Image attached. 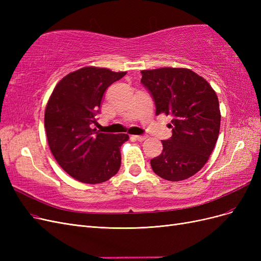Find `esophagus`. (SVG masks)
I'll return each instance as SVG.
<instances>
[{
  "label": "esophagus",
  "mask_w": 261,
  "mask_h": 261,
  "mask_svg": "<svg viewBox=\"0 0 261 261\" xmlns=\"http://www.w3.org/2000/svg\"><path fill=\"white\" fill-rule=\"evenodd\" d=\"M134 138H135L138 141H144L145 139H147V136H145V135H136V136H134Z\"/></svg>",
  "instance_id": "esophagus-1"
}]
</instances>
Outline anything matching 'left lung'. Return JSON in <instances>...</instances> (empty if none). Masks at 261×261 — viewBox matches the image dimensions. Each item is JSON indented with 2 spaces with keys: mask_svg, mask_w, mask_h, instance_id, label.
<instances>
[{
  "mask_svg": "<svg viewBox=\"0 0 261 261\" xmlns=\"http://www.w3.org/2000/svg\"><path fill=\"white\" fill-rule=\"evenodd\" d=\"M141 84L155 105V115H171L172 137L162 140L160 155L150 160L156 175L183 180L200 171L215 148L221 113L216 91L188 68L141 70Z\"/></svg>",
  "mask_w": 261,
  "mask_h": 261,
  "instance_id": "obj_1",
  "label": "left lung"
}]
</instances>
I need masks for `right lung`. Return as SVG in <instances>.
<instances>
[{"mask_svg":"<svg viewBox=\"0 0 261 261\" xmlns=\"http://www.w3.org/2000/svg\"><path fill=\"white\" fill-rule=\"evenodd\" d=\"M125 75L83 67L63 77L46 103L44 127L51 152L60 167L82 183H103L120 170V149L128 135L100 133L90 124L97 121L108 87Z\"/></svg>","mask_w":261,"mask_h":261,"instance_id":"1","label":"right lung"}]
</instances>
